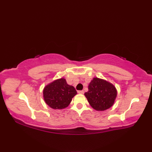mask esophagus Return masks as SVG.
Returning <instances> with one entry per match:
<instances>
[{
  "label": "esophagus",
  "mask_w": 152,
  "mask_h": 152,
  "mask_svg": "<svg viewBox=\"0 0 152 152\" xmlns=\"http://www.w3.org/2000/svg\"><path fill=\"white\" fill-rule=\"evenodd\" d=\"M78 93H79V94H83L84 91H83V90H81V91H78Z\"/></svg>",
  "instance_id": "obj_1"
}]
</instances>
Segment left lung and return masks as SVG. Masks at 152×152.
Segmentation results:
<instances>
[{
  "label": "left lung",
  "instance_id": "1",
  "mask_svg": "<svg viewBox=\"0 0 152 152\" xmlns=\"http://www.w3.org/2000/svg\"><path fill=\"white\" fill-rule=\"evenodd\" d=\"M84 95L93 108L97 111H104L114 104L117 90L111 83L94 78L89 83L88 91Z\"/></svg>",
  "mask_w": 152,
  "mask_h": 152
}]
</instances>
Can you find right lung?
<instances>
[{
    "label": "right lung",
    "instance_id": "1",
    "mask_svg": "<svg viewBox=\"0 0 152 152\" xmlns=\"http://www.w3.org/2000/svg\"><path fill=\"white\" fill-rule=\"evenodd\" d=\"M76 94L75 88L68 84L64 78L55 80L43 90L45 102L53 109L66 108Z\"/></svg>",
    "mask_w": 152,
    "mask_h": 152
}]
</instances>
